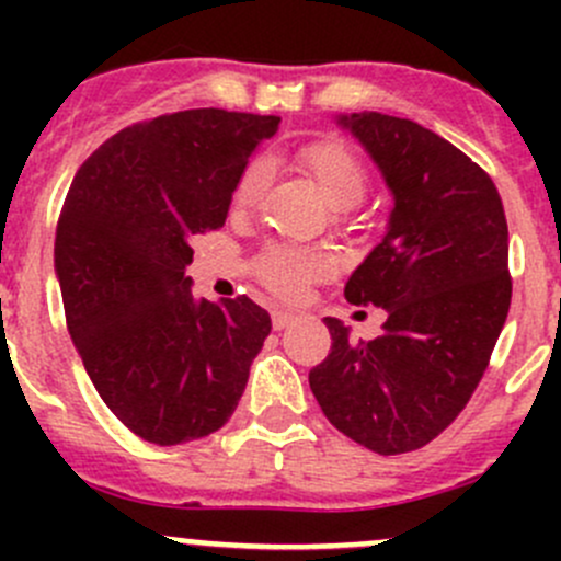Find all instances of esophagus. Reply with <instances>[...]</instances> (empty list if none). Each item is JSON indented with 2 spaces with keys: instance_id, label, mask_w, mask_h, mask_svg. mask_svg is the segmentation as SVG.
<instances>
[{
  "instance_id": "obj_1",
  "label": "esophagus",
  "mask_w": 561,
  "mask_h": 561,
  "mask_svg": "<svg viewBox=\"0 0 561 561\" xmlns=\"http://www.w3.org/2000/svg\"><path fill=\"white\" fill-rule=\"evenodd\" d=\"M271 322H274L276 331H285V328H290L293 322H296V314L285 312V309H276V312L271 314Z\"/></svg>"
}]
</instances>
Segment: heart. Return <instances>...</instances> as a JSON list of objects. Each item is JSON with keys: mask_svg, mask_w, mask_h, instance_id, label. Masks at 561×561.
Returning <instances> with one entry per match:
<instances>
[{"mask_svg": "<svg viewBox=\"0 0 561 561\" xmlns=\"http://www.w3.org/2000/svg\"><path fill=\"white\" fill-rule=\"evenodd\" d=\"M298 168L312 179L322 201L336 208V211L355 208L366 197V190H369L366 168L360 165V160L347 146L336 144V140H317V144L304 146L298 151ZM265 175H268L265 162L257 160L247 168L239 184H236V206L244 208L260 195V190L265 186ZM257 271L276 296L296 298L301 296L304 285L309 279L325 274L328 260L317 252H307V249L271 247L260 257Z\"/></svg>", "mask_w": 561, "mask_h": 561, "instance_id": "obj_1", "label": "heart"}]
</instances>
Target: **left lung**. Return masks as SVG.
<instances>
[{
	"instance_id": "8db88e82",
	"label": "left lung",
	"mask_w": 561,
	"mask_h": 561,
	"mask_svg": "<svg viewBox=\"0 0 561 561\" xmlns=\"http://www.w3.org/2000/svg\"><path fill=\"white\" fill-rule=\"evenodd\" d=\"M377 171L393 208L382 241L344 285L350 304L386 309L382 333L350 339L309 371L328 421L380 456L432 443L478 388L511 309L507 219L494 181L432 129L377 111L336 116Z\"/></svg>"
}]
</instances>
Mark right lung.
Listing matches in <instances>:
<instances>
[{
  "mask_svg": "<svg viewBox=\"0 0 561 561\" xmlns=\"http://www.w3.org/2000/svg\"><path fill=\"white\" fill-rule=\"evenodd\" d=\"M279 118L219 107L133 124L72 179L54 268L72 344L107 410L140 439L214 434L239 407L271 317L206 301L184 276L197 233L222 228L252 151Z\"/></svg>",
  "mask_w": 561,
  "mask_h": 561,
  "instance_id": "1",
  "label": "right lung"
}]
</instances>
